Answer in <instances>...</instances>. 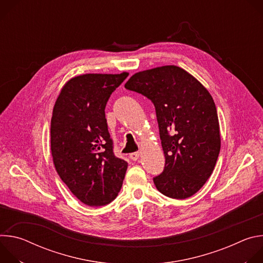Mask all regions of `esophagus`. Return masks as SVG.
Returning <instances> with one entry per match:
<instances>
[{
	"mask_svg": "<svg viewBox=\"0 0 263 263\" xmlns=\"http://www.w3.org/2000/svg\"><path fill=\"white\" fill-rule=\"evenodd\" d=\"M139 155H140V152H134V153L130 154V158L132 160H137L139 158Z\"/></svg>",
	"mask_w": 263,
	"mask_h": 263,
	"instance_id": "34e87169",
	"label": "esophagus"
}]
</instances>
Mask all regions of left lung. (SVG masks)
Here are the masks:
<instances>
[{"mask_svg":"<svg viewBox=\"0 0 263 263\" xmlns=\"http://www.w3.org/2000/svg\"><path fill=\"white\" fill-rule=\"evenodd\" d=\"M125 87L151 100L156 109L163 172L155 177L164 196L184 200L198 193L211 176L220 149L216 107L207 88L176 65L134 73Z\"/></svg>","mask_w":263,"mask_h":263,"instance_id":"obj_1","label":"left lung"}]
</instances>
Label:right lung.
Segmentation results:
<instances>
[{
    "mask_svg": "<svg viewBox=\"0 0 263 263\" xmlns=\"http://www.w3.org/2000/svg\"><path fill=\"white\" fill-rule=\"evenodd\" d=\"M122 73H85L62 87L51 120V152L55 168L71 194L95 207L120 193L127 161L114 154L105 107L110 95L128 77Z\"/></svg>",
    "mask_w": 263,
    "mask_h": 263,
    "instance_id": "obj_1",
    "label": "right lung"
}]
</instances>
